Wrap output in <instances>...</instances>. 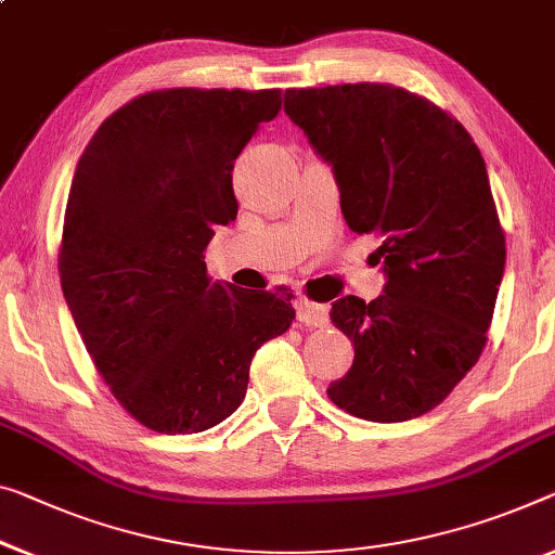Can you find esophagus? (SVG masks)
<instances>
[{
  "instance_id": "esophagus-1",
  "label": "esophagus",
  "mask_w": 555,
  "mask_h": 555,
  "mask_svg": "<svg viewBox=\"0 0 555 555\" xmlns=\"http://www.w3.org/2000/svg\"><path fill=\"white\" fill-rule=\"evenodd\" d=\"M297 318H300V322H305V325L325 327L330 322V307L302 297L300 305H297Z\"/></svg>"
}]
</instances>
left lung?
Segmentation results:
<instances>
[{
	"instance_id": "obj_1",
	"label": "left lung",
	"mask_w": 555,
	"mask_h": 555,
	"mask_svg": "<svg viewBox=\"0 0 555 555\" xmlns=\"http://www.w3.org/2000/svg\"><path fill=\"white\" fill-rule=\"evenodd\" d=\"M285 114L335 170L354 233L379 237L385 295L332 302L354 362L327 397L366 422L416 420L486 347L506 266L481 151L429 99L391 83L289 89Z\"/></svg>"
}]
</instances>
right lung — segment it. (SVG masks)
<instances>
[{"label":"right lung","instance_id":"right-lung-1","mask_svg":"<svg viewBox=\"0 0 555 555\" xmlns=\"http://www.w3.org/2000/svg\"><path fill=\"white\" fill-rule=\"evenodd\" d=\"M280 108V89L149 91L76 166L59 245L66 305L111 395L158 434L233 414L253 354L295 320L293 289L220 283L203 260L237 216L233 160Z\"/></svg>","mask_w":555,"mask_h":555}]
</instances>
